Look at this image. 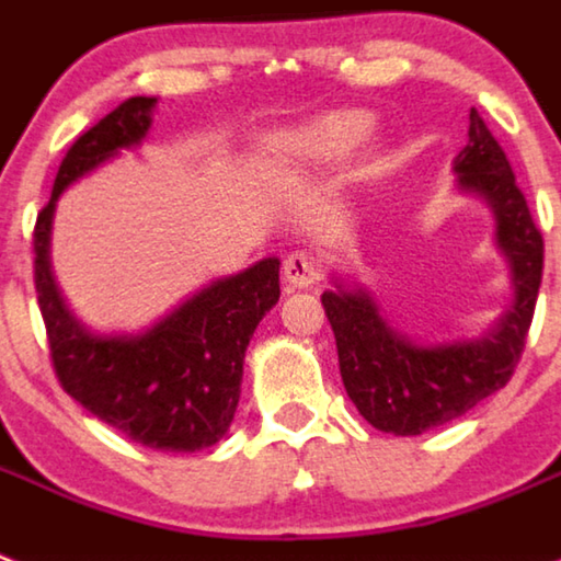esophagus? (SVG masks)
Masks as SVG:
<instances>
[{
  "mask_svg": "<svg viewBox=\"0 0 561 561\" xmlns=\"http://www.w3.org/2000/svg\"><path fill=\"white\" fill-rule=\"evenodd\" d=\"M285 279L294 285V288H310L322 279V256L313 251H294L285 259Z\"/></svg>",
  "mask_w": 561,
  "mask_h": 561,
  "instance_id": "obj_1",
  "label": "esophagus"
}]
</instances>
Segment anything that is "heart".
<instances>
[{"instance_id":"b5f03b06","label":"heart","mask_w":561,"mask_h":561,"mask_svg":"<svg viewBox=\"0 0 561 561\" xmlns=\"http://www.w3.org/2000/svg\"><path fill=\"white\" fill-rule=\"evenodd\" d=\"M368 116H362V113H333V116H324L313 128L310 142L317 145L322 153L339 157V153H347L351 148H356L368 136Z\"/></svg>"}]
</instances>
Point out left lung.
Segmentation results:
<instances>
[{"instance_id": "1", "label": "left lung", "mask_w": 561, "mask_h": 561, "mask_svg": "<svg viewBox=\"0 0 561 561\" xmlns=\"http://www.w3.org/2000/svg\"><path fill=\"white\" fill-rule=\"evenodd\" d=\"M456 171L465 191L482 193L496 214L499 248L511 259L516 299L488 336L422 347L393 331L365 290H324L339 374L347 397L376 431L416 436L459 419L511 382L525 351L542 285V230L477 107H470L468 145L456 157Z\"/></svg>"}]
</instances>
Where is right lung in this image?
<instances>
[{"label":"right lung","instance_id":"obj_1","mask_svg":"<svg viewBox=\"0 0 561 561\" xmlns=\"http://www.w3.org/2000/svg\"><path fill=\"white\" fill-rule=\"evenodd\" d=\"M157 99L130 96L65 153L50 202L33 225V282L54 374L68 397L136 445L193 454L222 439L239 404L248 342L279 302V259L214 282L142 336H93L70 317L50 276V219L59 193L142 142Z\"/></svg>","mask_w":561,"mask_h":561}]
</instances>
